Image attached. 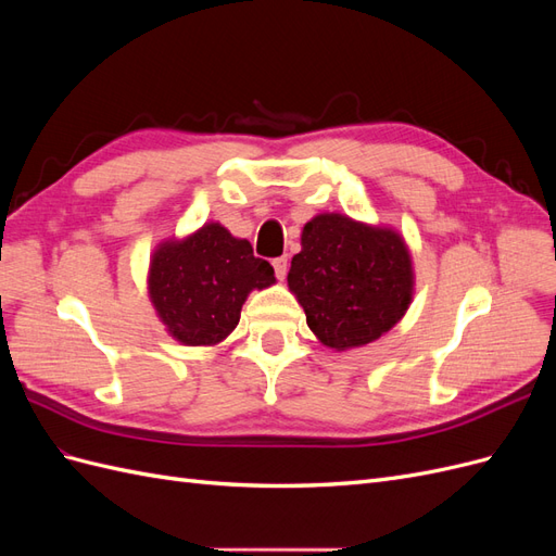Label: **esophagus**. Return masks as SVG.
I'll return each instance as SVG.
<instances>
[{
    "mask_svg": "<svg viewBox=\"0 0 556 556\" xmlns=\"http://www.w3.org/2000/svg\"><path fill=\"white\" fill-rule=\"evenodd\" d=\"M288 264H290V262H288V257H285V255H282V257H276V260H274V268H276V276H278L280 280H285V276H288Z\"/></svg>",
    "mask_w": 556,
    "mask_h": 556,
    "instance_id": "1",
    "label": "esophagus"
}]
</instances>
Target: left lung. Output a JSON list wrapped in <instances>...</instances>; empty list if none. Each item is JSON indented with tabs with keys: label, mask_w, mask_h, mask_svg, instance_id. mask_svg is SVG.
Masks as SVG:
<instances>
[{
	"label": "left lung",
	"mask_w": 556,
	"mask_h": 556,
	"mask_svg": "<svg viewBox=\"0 0 556 556\" xmlns=\"http://www.w3.org/2000/svg\"><path fill=\"white\" fill-rule=\"evenodd\" d=\"M288 288L325 348L345 352L378 341L413 304L415 271L394 227L343 213H317L301 231Z\"/></svg>",
	"instance_id": "obj_1"
}]
</instances>
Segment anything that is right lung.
Returning a JSON list of instances; mask_svg holds the SVG:
<instances>
[{
  "instance_id": "1",
  "label": "right lung",
  "mask_w": 556,
  "mask_h": 556,
  "mask_svg": "<svg viewBox=\"0 0 556 556\" xmlns=\"http://www.w3.org/2000/svg\"><path fill=\"white\" fill-rule=\"evenodd\" d=\"M148 296L160 323L182 345H220L237 329L252 290L276 282L274 266L245 239L206 223L182 239H164L148 264Z\"/></svg>"
}]
</instances>
